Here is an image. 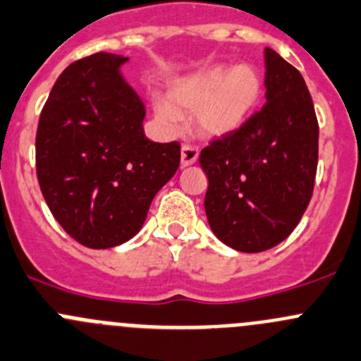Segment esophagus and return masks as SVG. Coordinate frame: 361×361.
<instances>
[{"instance_id":"1","label":"esophagus","mask_w":361,"mask_h":361,"mask_svg":"<svg viewBox=\"0 0 361 361\" xmlns=\"http://www.w3.org/2000/svg\"><path fill=\"white\" fill-rule=\"evenodd\" d=\"M197 157H199L197 146L190 145V142H185V145L181 146V166L183 167L195 164Z\"/></svg>"}]
</instances>
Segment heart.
Listing matches in <instances>:
<instances>
[{
	"instance_id": "b5f03b06",
	"label": "heart",
	"mask_w": 361,
	"mask_h": 361,
	"mask_svg": "<svg viewBox=\"0 0 361 361\" xmlns=\"http://www.w3.org/2000/svg\"><path fill=\"white\" fill-rule=\"evenodd\" d=\"M264 82L254 65H213L176 80L167 90L166 104H157L160 120L195 113L199 128L209 135H226L243 127L257 111Z\"/></svg>"
}]
</instances>
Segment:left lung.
Here are the masks:
<instances>
[{
    "instance_id": "left-lung-1",
    "label": "left lung",
    "mask_w": 361,
    "mask_h": 361,
    "mask_svg": "<svg viewBox=\"0 0 361 361\" xmlns=\"http://www.w3.org/2000/svg\"><path fill=\"white\" fill-rule=\"evenodd\" d=\"M266 104L199 155L208 176L206 216L220 241L262 252L284 241L314 192L319 125L302 73L264 49Z\"/></svg>"
}]
</instances>
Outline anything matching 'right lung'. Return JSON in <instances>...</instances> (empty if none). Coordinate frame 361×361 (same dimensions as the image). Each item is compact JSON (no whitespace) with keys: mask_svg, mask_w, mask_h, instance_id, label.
Here are the masks:
<instances>
[{"mask_svg":"<svg viewBox=\"0 0 361 361\" xmlns=\"http://www.w3.org/2000/svg\"><path fill=\"white\" fill-rule=\"evenodd\" d=\"M127 59L97 52L73 61L38 120L42 195L59 226L90 248L135 236L155 194L180 166V142L145 135V106L120 73Z\"/></svg>","mask_w":361,"mask_h":361,"instance_id":"obj_1","label":"right lung"}]
</instances>
